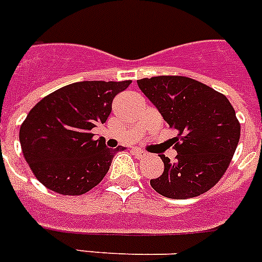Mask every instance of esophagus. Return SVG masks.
<instances>
[{
  "label": "esophagus",
  "instance_id": "esophagus-1",
  "mask_svg": "<svg viewBox=\"0 0 262 262\" xmlns=\"http://www.w3.org/2000/svg\"><path fill=\"white\" fill-rule=\"evenodd\" d=\"M133 152H134V155H135L138 159L146 158V156H147L146 151H143V149H140V148H134Z\"/></svg>",
  "mask_w": 262,
  "mask_h": 262
}]
</instances>
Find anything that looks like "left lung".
<instances>
[{"mask_svg": "<svg viewBox=\"0 0 262 262\" xmlns=\"http://www.w3.org/2000/svg\"><path fill=\"white\" fill-rule=\"evenodd\" d=\"M138 86L180 140L175 162L160 155L164 171L151 179V187L179 200L211 189L227 171L240 140V123L231 102L187 77L143 78Z\"/></svg>", "mask_w": 262, "mask_h": 262, "instance_id": "left-lung-1", "label": "left lung"}]
</instances>
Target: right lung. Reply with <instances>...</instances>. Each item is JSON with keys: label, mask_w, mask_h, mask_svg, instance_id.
<instances>
[{"label": "right lung", "mask_w": 262, "mask_h": 262, "mask_svg": "<svg viewBox=\"0 0 262 262\" xmlns=\"http://www.w3.org/2000/svg\"><path fill=\"white\" fill-rule=\"evenodd\" d=\"M131 80H83L61 87L38 102L19 129L31 171L51 191L83 195L102 182L116 152L91 129L106 123L114 98Z\"/></svg>", "instance_id": "1"}]
</instances>
